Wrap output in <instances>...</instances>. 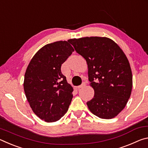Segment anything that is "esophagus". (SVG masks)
I'll list each match as a JSON object with an SVG mask.
<instances>
[{
	"label": "esophagus",
	"mask_w": 148,
	"mask_h": 148,
	"mask_svg": "<svg viewBox=\"0 0 148 148\" xmlns=\"http://www.w3.org/2000/svg\"><path fill=\"white\" fill-rule=\"evenodd\" d=\"M86 86V82H83V83L82 84V85H80L79 86H77V89H80V88H82V87H84Z\"/></svg>",
	"instance_id": "1"
}]
</instances>
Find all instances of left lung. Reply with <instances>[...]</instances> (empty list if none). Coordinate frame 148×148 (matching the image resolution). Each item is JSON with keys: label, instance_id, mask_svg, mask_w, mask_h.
Listing matches in <instances>:
<instances>
[{"label": "left lung", "instance_id": "8db88e82", "mask_svg": "<svg viewBox=\"0 0 148 148\" xmlns=\"http://www.w3.org/2000/svg\"><path fill=\"white\" fill-rule=\"evenodd\" d=\"M86 60L94 97L87 102L92 114L102 119L116 117L126 106L132 87L129 62L116 42L106 37H84L69 40Z\"/></svg>", "mask_w": 148, "mask_h": 148}]
</instances>
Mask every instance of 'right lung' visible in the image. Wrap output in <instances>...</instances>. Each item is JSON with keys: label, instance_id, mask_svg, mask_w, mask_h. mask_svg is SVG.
Returning <instances> with one entry per match:
<instances>
[{"label": "right lung", "instance_id": "1", "mask_svg": "<svg viewBox=\"0 0 148 148\" xmlns=\"http://www.w3.org/2000/svg\"><path fill=\"white\" fill-rule=\"evenodd\" d=\"M69 40L42 47L32 57L25 74L27 101L34 113L46 122L61 119L73 97V88L61 70V64L74 51Z\"/></svg>", "mask_w": 148, "mask_h": 148}]
</instances>
